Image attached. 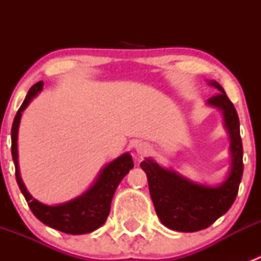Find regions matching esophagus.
Returning a JSON list of instances; mask_svg holds the SVG:
<instances>
[{
  "label": "esophagus",
  "mask_w": 261,
  "mask_h": 261,
  "mask_svg": "<svg viewBox=\"0 0 261 261\" xmlns=\"http://www.w3.org/2000/svg\"><path fill=\"white\" fill-rule=\"evenodd\" d=\"M150 147L147 144H138L136 145V152H138L139 155H146L147 152H149Z\"/></svg>",
  "instance_id": "1"
}]
</instances>
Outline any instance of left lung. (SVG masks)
<instances>
[{
  "mask_svg": "<svg viewBox=\"0 0 261 261\" xmlns=\"http://www.w3.org/2000/svg\"><path fill=\"white\" fill-rule=\"evenodd\" d=\"M210 84L220 93L211 97L207 103L222 111L225 127L230 135L232 162L227 179L220 186L210 187L194 183L172 169H165L152 159H145L140 164L146 173L158 217L168 228L180 232L203 230L225 215L235 202L243 178V141L238 112L221 84L216 81H210Z\"/></svg>",
  "mask_w": 261,
  "mask_h": 261,
  "instance_id": "8db88e82",
  "label": "left lung"
}]
</instances>
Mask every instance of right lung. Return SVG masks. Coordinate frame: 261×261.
<instances>
[{
	"instance_id": "add662e5",
	"label": "right lung",
	"mask_w": 261,
	"mask_h": 261,
	"mask_svg": "<svg viewBox=\"0 0 261 261\" xmlns=\"http://www.w3.org/2000/svg\"><path fill=\"white\" fill-rule=\"evenodd\" d=\"M43 81H40L31 87L29 93L26 94L25 101L22 102L15 116L14 123H12L11 152L15 163V174H16L17 184L30 210L41 222L48 225L49 227L62 231V232L70 233V235L89 233L101 227L106 222L107 216L110 215V210H111L112 197H114L116 188L122 180V178L134 168L133 158L128 152H126L110 164H107L101 170L93 186L88 191L84 192L82 196L72 199V201L57 204V206H48V204H44L33 198L20 177L17 160V133L22 111L28 107L31 99L43 89Z\"/></svg>"
}]
</instances>
